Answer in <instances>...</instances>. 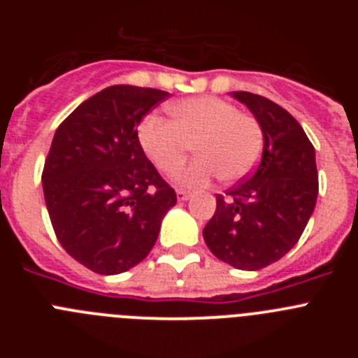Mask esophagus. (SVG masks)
<instances>
[{
	"label": "esophagus",
	"mask_w": 358,
	"mask_h": 358,
	"mask_svg": "<svg viewBox=\"0 0 358 358\" xmlns=\"http://www.w3.org/2000/svg\"><path fill=\"white\" fill-rule=\"evenodd\" d=\"M176 194H177V199H179V201H186V199L189 197V192H188V189L177 188V189H176Z\"/></svg>",
	"instance_id": "esophagus-1"
}]
</instances>
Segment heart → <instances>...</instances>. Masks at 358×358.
Masks as SVG:
<instances>
[{"label":"heart","instance_id":"1","mask_svg":"<svg viewBox=\"0 0 358 358\" xmlns=\"http://www.w3.org/2000/svg\"><path fill=\"white\" fill-rule=\"evenodd\" d=\"M172 122L148 115L138 140L159 172L173 173L194 145L195 157L177 172L176 181L188 188L208 186L215 177L236 182L248 177L260 159L264 131L255 116L240 113L218 96L185 98L170 106Z\"/></svg>","mask_w":358,"mask_h":358}]
</instances>
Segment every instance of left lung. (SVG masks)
<instances>
[{
	"mask_svg": "<svg viewBox=\"0 0 358 358\" xmlns=\"http://www.w3.org/2000/svg\"><path fill=\"white\" fill-rule=\"evenodd\" d=\"M231 94L262 125L264 154L249 179L217 195V210L202 235L218 260L258 271L296 245L314 213L315 150L289 110L248 91Z\"/></svg>",
	"mask_w": 358,
	"mask_h": 358,
	"instance_id": "obj_1",
	"label": "left lung"
}]
</instances>
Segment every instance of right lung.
I'll return each instance as SVG.
<instances>
[{"instance_id": "1", "label": "right lung", "mask_w": 358, "mask_h": 358, "mask_svg": "<svg viewBox=\"0 0 358 358\" xmlns=\"http://www.w3.org/2000/svg\"><path fill=\"white\" fill-rule=\"evenodd\" d=\"M166 91L110 85L59 125L44 161L53 231L69 256L96 274L147 258L177 195L147 159L138 125Z\"/></svg>"}]
</instances>
